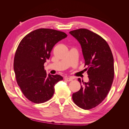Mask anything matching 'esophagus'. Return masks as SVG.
<instances>
[{
  "label": "esophagus",
  "instance_id": "1",
  "mask_svg": "<svg viewBox=\"0 0 129 129\" xmlns=\"http://www.w3.org/2000/svg\"><path fill=\"white\" fill-rule=\"evenodd\" d=\"M65 80L67 81H71L73 80V79L70 77H66L65 78Z\"/></svg>",
  "mask_w": 129,
  "mask_h": 129
}]
</instances>
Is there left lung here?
<instances>
[{"label": "left lung", "instance_id": "1", "mask_svg": "<svg viewBox=\"0 0 129 129\" xmlns=\"http://www.w3.org/2000/svg\"><path fill=\"white\" fill-rule=\"evenodd\" d=\"M69 33L80 44L89 81L73 94V100L79 108L89 110L105 99L110 91L114 77V58L106 40L86 29H79ZM78 81L81 84L80 78Z\"/></svg>", "mask_w": 129, "mask_h": 129}]
</instances>
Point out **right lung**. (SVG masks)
Instances as JSON below:
<instances>
[{
  "label": "right lung",
  "mask_w": 129,
  "mask_h": 129,
  "mask_svg": "<svg viewBox=\"0 0 129 129\" xmlns=\"http://www.w3.org/2000/svg\"><path fill=\"white\" fill-rule=\"evenodd\" d=\"M67 36L64 32L41 28L27 34L19 43L14 59V70L18 85L31 102L40 104L50 100L54 86L63 79L59 75H48L44 64L50 57L54 46Z\"/></svg>",
  "instance_id": "1"
}]
</instances>
